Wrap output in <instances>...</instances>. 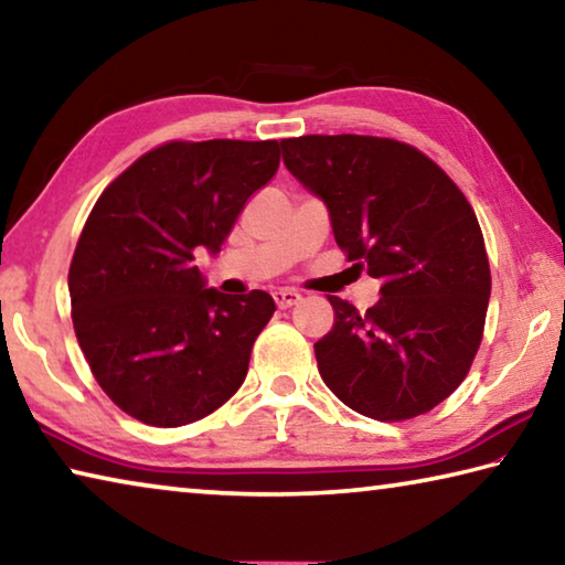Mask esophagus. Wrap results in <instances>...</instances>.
<instances>
[{
    "label": "esophagus",
    "instance_id": "1",
    "mask_svg": "<svg viewBox=\"0 0 565 565\" xmlns=\"http://www.w3.org/2000/svg\"><path fill=\"white\" fill-rule=\"evenodd\" d=\"M274 301L279 309H289V306L301 301V294L294 289H279V291H274Z\"/></svg>",
    "mask_w": 565,
    "mask_h": 565
}]
</instances>
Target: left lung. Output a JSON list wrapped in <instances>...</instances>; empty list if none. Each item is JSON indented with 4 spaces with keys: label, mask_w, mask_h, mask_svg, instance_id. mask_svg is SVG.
I'll list each match as a JSON object with an SVG mask.
<instances>
[{
    "label": "left lung",
    "mask_w": 565,
    "mask_h": 565,
    "mask_svg": "<svg viewBox=\"0 0 565 565\" xmlns=\"http://www.w3.org/2000/svg\"><path fill=\"white\" fill-rule=\"evenodd\" d=\"M284 164L327 206L333 238L381 281L361 313L329 296L319 374L349 408L406 420L441 404L481 347L491 269L471 204L418 149L394 139H284Z\"/></svg>",
    "instance_id": "left-lung-1"
}]
</instances>
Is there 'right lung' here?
<instances>
[{
    "label": "right lung",
    "mask_w": 565,
    "mask_h": 565,
    "mask_svg": "<svg viewBox=\"0 0 565 565\" xmlns=\"http://www.w3.org/2000/svg\"><path fill=\"white\" fill-rule=\"evenodd\" d=\"M276 169L279 141H171L94 204L70 266L72 321L94 379L129 416L184 426L244 384L274 299L222 294L194 259L222 252Z\"/></svg>",
    "instance_id": "obj_1"
}]
</instances>
